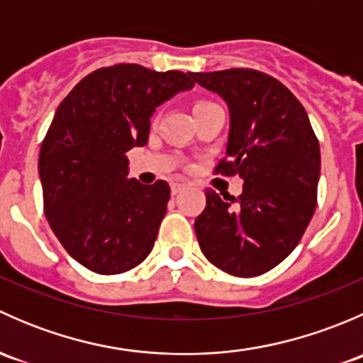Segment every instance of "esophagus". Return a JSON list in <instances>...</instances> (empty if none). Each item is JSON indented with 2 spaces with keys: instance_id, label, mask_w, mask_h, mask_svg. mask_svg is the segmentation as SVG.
<instances>
[{
  "instance_id": "esophagus-1",
  "label": "esophagus",
  "mask_w": 363,
  "mask_h": 363,
  "mask_svg": "<svg viewBox=\"0 0 363 363\" xmlns=\"http://www.w3.org/2000/svg\"><path fill=\"white\" fill-rule=\"evenodd\" d=\"M170 189H172V195H177L181 189H184V184H182V182H172Z\"/></svg>"
}]
</instances>
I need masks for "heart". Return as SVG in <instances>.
<instances>
[{
  "label": "heart",
  "instance_id": "b5f03b06",
  "mask_svg": "<svg viewBox=\"0 0 363 363\" xmlns=\"http://www.w3.org/2000/svg\"><path fill=\"white\" fill-rule=\"evenodd\" d=\"M205 105H211V104H205V101H202V104H196V107H195V108H199V107H205Z\"/></svg>",
  "mask_w": 363,
  "mask_h": 363
}]
</instances>
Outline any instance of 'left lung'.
Masks as SVG:
<instances>
[{"instance_id":"left-lung-1","label":"left lung","mask_w":363,"mask_h":363,"mask_svg":"<svg viewBox=\"0 0 363 363\" xmlns=\"http://www.w3.org/2000/svg\"><path fill=\"white\" fill-rule=\"evenodd\" d=\"M191 77L228 105V160L216 172L244 181L239 199L205 191L195 219L200 250L232 276H259L295 250L313 218L320 144L306 108L274 77L250 68Z\"/></svg>"}]
</instances>
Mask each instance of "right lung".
I'll list each match as a JSON object with an SVG mask.
<instances>
[{"mask_svg":"<svg viewBox=\"0 0 363 363\" xmlns=\"http://www.w3.org/2000/svg\"><path fill=\"white\" fill-rule=\"evenodd\" d=\"M193 86L191 72L113 65L84 77L57 107L40 149L43 211L86 269L112 276L151 252L170 186L126 179V152L147 144L156 107Z\"/></svg>","mask_w":363,"mask_h":363,"instance_id":"1","label":"right lung"}]
</instances>
